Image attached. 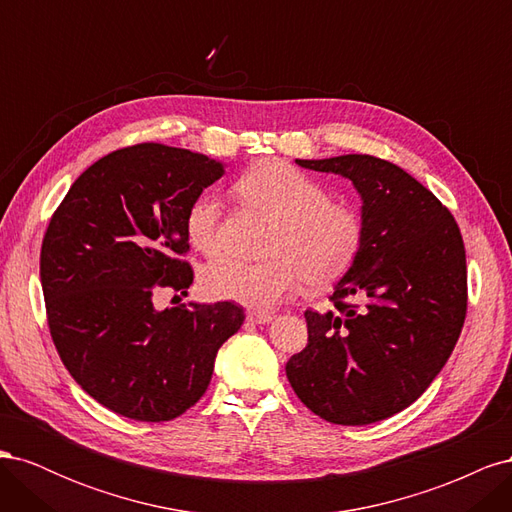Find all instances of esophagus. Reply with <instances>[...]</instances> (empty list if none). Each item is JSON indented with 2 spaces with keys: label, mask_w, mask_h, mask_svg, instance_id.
Segmentation results:
<instances>
[{
  "label": "esophagus",
  "mask_w": 512,
  "mask_h": 512,
  "mask_svg": "<svg viewBox=\"0 0 512 512\" xmlns=\"http://www.w3.org/2000/svg\"><path fill=\"white\" fill-rule=\"evenodd\" d=\"M247 322L252 324H265V322H271L273 320V314L269 312H247Z\"/></svg>",
  "instance_id": "esophagus-1"
}]
</instances>
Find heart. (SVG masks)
I'll return each instance as SVG.
<instances>
[{
  "instance_id": "1",
  "label": "heart",
  "mask_w": 512,
  "mask_h": 512,
  "mask_svg": "<svg viewBox=\"0 0 512 512\" xmlns=\"http://www.w3.org/2000/svg\"><path fill=\"white\" fill-rule=\"evenodd\" d=\"M237 192L271 215L275 228L267 260L220 258L203 273V288L215 299L243 307H275L297 290H322L346 275L361 254L365 222L348 200L288 162H262L237 181ZM185 237L203 254H215L222 241V205L211 194H198L185 209Z\"/></svg>"
}]
</instances>
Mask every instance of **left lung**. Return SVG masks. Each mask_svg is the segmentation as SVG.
<instances>
[{"mask_svg": "<svg viewBox=\"0 0 512 512\" xmlns=\"http://www.w3.org/2000/svg\"><path fill=\"white\" fill-rule=\"evenodd\" d=\"M297 164L354 183L365 241L335 309L305 312L307 346L286 376L324 421L376 423L414 404L451 356L468 309L466 247L451 211L404 168L363 153Z\"/></svg>", "mask_w": 512, "mask_h": 512, "instance_id": "1", "label": "left lung"}]
</instances>
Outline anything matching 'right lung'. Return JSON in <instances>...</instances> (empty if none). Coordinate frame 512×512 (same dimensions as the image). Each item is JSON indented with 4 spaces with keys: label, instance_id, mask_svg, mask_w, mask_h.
<instances>
[{
    "label": "right lung",
    "instance_id": "1",
    "mask_svg": "<svg viewBox=\"0 0 512 512\" xmlns=\"http://www.w3.org/2000/svg\"><path fill=\"white\" fill-rule=\"evenodd\" d=\"M222 175V162L190 149L123 147L72 183L44 232L40 282L59 359L121 416L162 423L192 408L245 320L230 301L153 305L162 288L188 294L185 209Z\"/></svg>",
    "mask_w": 512,
    "mask_h": 512
}]
</instances>
